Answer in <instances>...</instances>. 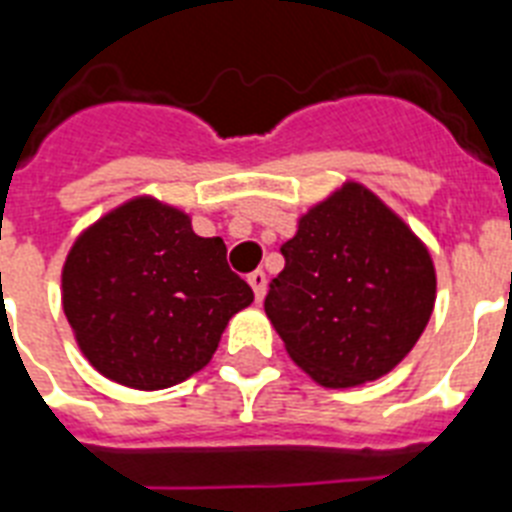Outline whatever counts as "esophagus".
Masks as SVG:
<instances>
[{"instance_id":"34e87169","label":"esophagus","mask_w":512,"mask_h":512,"mask_svg":"<svg viewBox=\"0 0 512 512\" xmlns=\"http://www.w3.org/2000/svg\"><path fill=\"white\" fill-rule=\"evenodd\" d=\"M265 284H268V279H265L263 271L249 273V287H252V292H255L257 303H260V300L265 297Z\"/></svg>"}]
</instances>
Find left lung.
Here are the masks:
<instances>
[{
    "label": "left lung",
    "instance_id": "8db88e82",
    "mask_svg": "<svg viewBox=\"0 0 512 512\" xmlns=\"http://www.w3.org/2000/svg\"><path fill=\"white\" fill-rule=\"evenodd\" d=\"M281 255L265 313L324 388L377 380L420 340L436 303L433 260L364 185L316 204Z\"/></svg>",
    "mask_w": 512,
    "mask_h": 512
}]
</instances>
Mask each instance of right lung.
Masks as SVG:
<instances>
[{
  "mask_svg": "<svg viewBox=\"0 0 512 512\" xmlns=\"http://www.w3.org/2000/svg\"><path fill=\"white\" fill-rule=\"evenodd\" d=\"M255 300L188 215L127 201L84 231L63 265V311L90 364L127 388L159 390L209 364L233 313Z\"/></svg>",
  "mask_w": 512,
  "mask_h": 512,
  "instance_id": "1",
  "label": "right lung"
}]
</instances>
